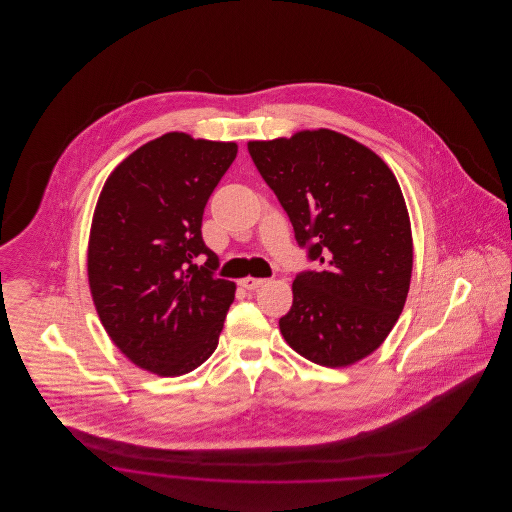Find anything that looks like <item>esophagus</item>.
Returning a JSON list of instances; mask_svg holds the SVG:
<instances>
[{
    "label": "esophagus",
    "mask_w": 512,
    "mask_h": 512,
    "mask_svg": "<svg viewBox=\"0 0 512 512\" xmlns=\"http://www.w3.org/2000/svg\"><path fill=\"white\" fill-rule=\"evenodd\" d=\"M265 282H267V280H263V278H251V276H247V278L240 280V286H242L244 290H257V288H261Z\"/></svg>",
    "instance_id": "obj_1"
}]
</instances>
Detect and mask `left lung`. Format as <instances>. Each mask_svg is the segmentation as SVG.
<instances>
[{
	"label": "left lung",
	"instance_id": "obj_1",
	"mask_svg": "<svg viewBox=\"0 0 512 512\" xmlns=\"http://www.w3.org/2000/svg\"><path fill=\"white\" fill-rule=\"evenodd\" d=\"M249 155L318 270L293 280L280 332L317 365L347 366L376 351L403 311L413 238L401 188L368 147L334 130L249 142Z\"/></svg>",
	"mask_w": 512,
	"mask_h": 512
}]
</instances>
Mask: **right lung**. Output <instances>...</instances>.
<instances>
[{"label":"right lung","instance_id":"add662e5","mask_svg":"<svg viewBox=\"0 0 512 512\" xmlns=\"http://www.w3.org/2000/svg\"><path fill=\"white\" fill-rule=\"evenodd\" d=\"M236 153L234 142L169 132L128 155L99 194L88 245L94 305L122 353L159 376L192 372L219 345L236 284L215 276L201 220Z\"/></svg>","mask_w":512,"mask_h":512}]
</instances>
